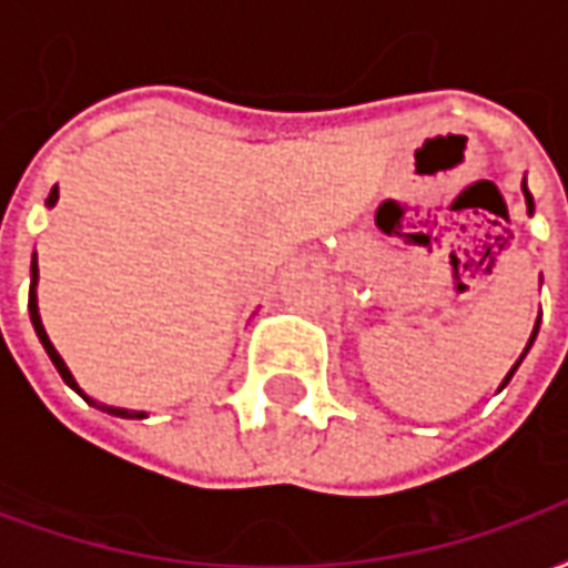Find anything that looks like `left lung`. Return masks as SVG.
<instances>
[{"instance_id":"obj_1","label":"left lung","mask_w":568,"mask_h":568,"mask_svg":"<svg viewBox=\"0 0 568 568\" xmlns=\"http://www.w3.org/2000/svg\"><path fill=\"white\" fill-rule=\"evenodd\" d=\"M524 194H526V210L532 212V210H536V203H532V194H529V187H526V179H524ZM536 334H538V325H536V328H532V337H529V344H526L524 356H526V353H529V346H532V341H536ZM524 356L517 358V365H520V362H524ZM517 365H514V368L508 371V377H505V383L511 381V374H514V371H517ZM505 383H501V386H505Z\"/></svg>"}]
</instances>
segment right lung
I'll use <instances>...</instances> for the list:
<instances>
[{
    "mask_svg": "<svg viewBox=\"0 0 568 568\" xmlns=\"http://www.w3.org/2000/svg\"><path fill=\"white\" fill-rule=\"evenodd\" d=\"M57 197H60V191H57V185L51 187V194H48V206H54ZM36 283H39V264H36V255H32V267H30V320H32V328H36V334H39V341H42L44 346V353L51 356V362H54V368L60 371V377H63V383L67 386H72L75 393L88 402V405L93 407H100V410H105V414H112V417H121V419H142L145 414L142 410H128V407H109V405H100V402H93L91 395H84L79 389V383H75V377H72V371L67 368V362L60 358V353L54 349V344H51V337H48V332H44V325H42V316H39V297H36Z\"/></svg>",
    "mask_w": 568,
    "mask_h": 568,
    "instance_id": "right-lung-1",
    "label": "right lung"
}]
</instances>
